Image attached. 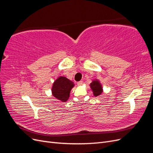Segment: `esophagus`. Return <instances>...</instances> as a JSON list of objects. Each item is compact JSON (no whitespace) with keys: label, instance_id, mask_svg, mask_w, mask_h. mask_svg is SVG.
<instances>
[{"label":"esophagus","instance_id":"esophagus-1","mask_svg":"<svg viewBox=\"0 0 153 153\" xmlns=\"http://www.w3.org/2000/svg\"><path fill=\"white\" fill-rule=\"evenodd\" d=\"M83 84V82L82 81H80L77 82V85H82Z\"/></svg>","mask_w":153,"mask_h":153}]
</instances>
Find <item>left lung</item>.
I'll use <instances>...</instances> for the list:
<instances>
[{
    "instance_id": "8db88e82",
    "label": "left lung",
    "mask_w": 153,
    "mask_h": 153,
    "mask_svg": "<svg viewBox=\"0 0 153 153\" xmlns=\"http://www.w3.org/2000/svg\"><path fill=\"white\" fill-rule=\"evenodd\" d=\"M90 87L92 92H93L94 96H98L101 95V94H102V92H103L102 85L98 79H94L92 81L90 84Z\"/></svg>"
}]
</instances>
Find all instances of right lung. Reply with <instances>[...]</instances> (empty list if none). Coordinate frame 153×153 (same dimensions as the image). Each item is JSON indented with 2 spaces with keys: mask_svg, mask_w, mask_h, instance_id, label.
<instances>
[{
  "mask_svg": "<svg viewBox=\"0 0 153 153\" xmlns=\"http://www.w3.org/2000/svg\"><path fill=\"white\" fill-rule=\"evenodd\" d=\"M73 82L65 76H59L53 82L52 93L55 98L62 102H66L69 98V94L74 87Z\"/></svg>",
  "mask_w": 153,
  "mask_h": 153,
  "instance_id": "right-lung-1",
  "label": "right lung"
}]
</instances>
